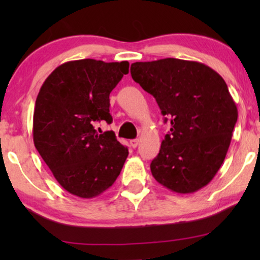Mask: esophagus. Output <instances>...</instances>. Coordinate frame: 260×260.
<instances>
[{
    "instance_id": "esophagus-1",
    "label": "esophagus",
    "mask_w": 260,
    "mask_h": 260,
    "mask_svg": "<svg viewBox=\"0 0 260 260\" xmlns=\"http://www.w3.org/2000/svg\"><path fill=\"white\" fill-rule=\"evenodd\" d=\"M138 143H140V141H138V140H131L130 141V145L133 148H136L137 145H138Z\"/></svg>"
}]
</instances>
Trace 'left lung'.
<instances>
[{
	"instance_id": "obj_1",
	"label": "left lung",
	"mask_w": 260,
	"mask_h": 260,
	"mask_svg": "<svg viewBox=\"0 0 260 260\" xmlns=\"http://www.w3.org/2000/svg\"><path fill=\"white\" fill-rule=\"evenodd\" d=\"M130 72L172 125L150 165L152 176L180 194L207 186L223 163L238 119L225 80L205 63L174 58L134 62Z\"/></svg>"
}]
</instances>
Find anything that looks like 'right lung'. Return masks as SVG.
I'll return each mask as SVG.
<instances>
[{
	"instance_id": "1",
	"label": "right lung",
	"mask_w": 260,
	"mask_h": 260,
	"mask_svg": "<svg viewBox=\"0 0 260 260\" xmlns=\"http://www.w3.org/2000/svg\"><path fill=\"white\" fill-rule=\"evenodd\" d=\"M129 62L83 59L62 63L39 91L33 140L63 189L91 199L115 182L129 155L113 131L98 134L94 122H112L110 93Z\"/></svg>"
}]
</instances>
